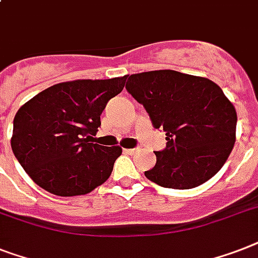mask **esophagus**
I'll use <instances>...</instances> for the list:
<instances>
[{"label":"esophagus","instance_id":"esophagus-1","mask_svg":"<svg viewBox=\"0 0 258 258\" xmlns=\"http://www.w3.org/2000/svg\"><path fill=\"white\" fill-rule=\"evenodd\" d=\"M123 151H124L125 154L134 155V154H136V152H138V148H124Z\"/></svg>","mask_w":258,"mask_h":258}]
</instances>
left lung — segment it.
Masks as SVG:
<instances>
[{
    "mask_svg": "<svg viewBox=\"0 0 258 258\" xmlns=\"http://www.w3.org/2000/svg\"><path fill=\"white\" fill-rule=\"evenodd\" d=\"M125 89L165 133L167 147L146 171L160 187L190 189L219 172L236 142L237 114L223 90L208 78L175 70L125 75Z\"/></svg>",
    "mask_w": 258,
    "mask_h": 258,
    "instance_id": "obj_1",
    "label": "left lung"
}]
</instances>
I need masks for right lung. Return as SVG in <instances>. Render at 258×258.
Returning <instances> with one entry per match:
<instances>
[{"label":"right lung","mask_w":258,"mask_h":258,"mask_svg":"<svg viewBox=\"0 0 258 258\" xmlns=\"http://www.w3.org/2000/svg\"><path fill=\"white\" fill-rule=\"evenodd\" d=\"M124 83L125 75L62 82L21 106L10 144L37 185L56 196H79L110 177L122 148L91 142L106 104Z\"/></svg>","instance_id":"right-lung-1"}]
</instances>
